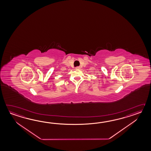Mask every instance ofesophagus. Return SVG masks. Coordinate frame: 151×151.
<instances>
[{"label": "esophagus", "instance_id": "1", "mask_svg": "<svg viewBox=\"0 0 151 151\" xmlns=\"http://www.w3.org/2000/svg\"><path fill=\"white\" fill-rule=\"evenodd\" d=\"M76 70H80V68H79V67H76Z\"/></svg>", "mask_w": 151, "mask_h": 151}]
</instances>
